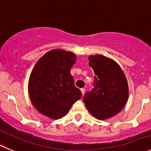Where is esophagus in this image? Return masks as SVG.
<instances>
[{
    "mask_svg": "<svg viewBox=\"0 0 151 151\" xmlns=\"http://www.w3.org/2000/svg\"><path fill=\"white\" fill-rule=\"evenodd\" d=\"M81 93H82V95H84V93H85V89H83V88H82V89H81Z\"/></svg>",
    "mask_w": 151,
    "mask_h": 151,
    "instance_id": "34e87169",
    "label": "esophagus"
}]
</instances>
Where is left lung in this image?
Instances as JSON below:
<instances>
[{"label":"left lung","mask_w":151,"mask_h":151,"mask_svg":"<svg viewBox=\"0 0 151 151\" xmlns=\"http://www.w3.org/2000/svg\"><path fill=\"white\" fill-rule=\"evenodd\" d=\"M88 59L95 74V87L85 94L83 102L94 117L106 120L121 111L128 101L127 78L120 65L110 58L93 55Z\"/></svg>","instance_id":"1"}]
</instances>
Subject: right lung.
<instances>
[{
	"instance_id": "1",
	"label": "right lung",
	"mask_w": 151,
	"mask_h": 151,
	"mask_svg": "<svg viewBox=\"0 0 151 151\" xmlns=\"http://www.w3.org/2000/svg\"><path fill=\"white\" fill-rule=\"evenodd\" d=\"M76 59L73 52L53 49L36 63L28 90L31 104L42 114L53 120L62 118L82 97L70 74Z\"/></svg>"
}]
</instances>
